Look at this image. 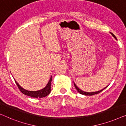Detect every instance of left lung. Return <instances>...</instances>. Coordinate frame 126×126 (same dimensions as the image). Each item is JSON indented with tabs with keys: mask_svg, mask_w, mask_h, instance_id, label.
I'll return each instance as SVG.
<instances>
[{
	"mask_svg": "<svg viewBox=\"0 0 126 126\" xmlns=\"http://www.w3.org/2000/svg\"><path fill=\"white\" fill-rule=\"evenodd\" d=\"M111 34H112V36H114L115 38L116 39V36H115V35H114V34H113L112 33H111ZM74 86H75V88H76V89L77 90V91H78L79 93L81 94H83V95H95V94H99V93H100V92H102V91H103V90L105 89V88H106V87H107H107H105L104 88H103V90H100V91H96V92H93V93H87V92L83 91H81V90L79 89V88L78 87H77V86H76V84H75V83H74Z\"/></svg>",
	"mask_w": 126,
	"mask_h": 126,
	"instance_id": "8db88e82",
	"label": "left lung"
}]
</instances>
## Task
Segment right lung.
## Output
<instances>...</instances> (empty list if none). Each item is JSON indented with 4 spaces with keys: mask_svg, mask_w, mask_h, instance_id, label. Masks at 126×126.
Segmentation results:
<instances>
[{
    "mask_svg": "<svg viewBox=\"0 0 126 126\" xmlns=\"http://www.w3.org/2000/svg\"><path fill=\"white\" fill-rule=\"evenodd\" d=\"M51 81H52V77H51L50 79H49V80L48 81V83H47V86H46L45 88L40 90H39V91H28V90H26L25 89H24V88H23L22 87H20V85L15 80L17 86L18 87L19 89L20 90V91L22 92L23 94H24V95H27V96L32 97V98H43V97L47 96L51 92Z\"/></svg>",
    "mask_w": 126,
    "mask_h": 126,
    "instance_id": "add662e5",
    "label": "right lung"
}]
</instances>
